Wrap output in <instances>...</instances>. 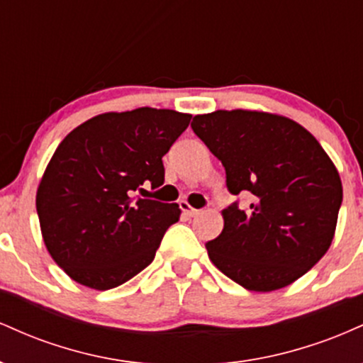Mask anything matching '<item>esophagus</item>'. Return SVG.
Instances as JSON below:
<instances>
[{"mask_svg": "<svg viewBox=\"0 0 363 363\" xmlns=\"http://www.w3.org/2000/svg\"><path fill=\"white\" fill-rule=\"evenodd\" d=\"M181 210L184 211V215H187V216L199 215V210H194L193 206H189V203H187V201H181Z\"/></svg>", "mask_w": 363, "mask_h": 363, "instance_id": "1", "label": "esophagus"}]
</instances>
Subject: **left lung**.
<instances>
[{
  "instance_id": "8db88e82",
  "label": "left lung",
  "mask_w": 363,
  "mask_h": 363,
  "mask_svg": "<svg viewBox=\"0 0 363 363\" xmlns=\"http://www.w3.org/2000/svg\"><path fill=\"white\" fill-rule=\"evenodd\" d=\"M191 128L223 164L232 194L251 193L247 210L225 208L208 257L244 289L273 291L303 277L328 252L343 187L319 141L298 123L262 111H215Z\"/></svg>"
}]
</instances>
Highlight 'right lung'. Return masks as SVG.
Masks as SVG:
<instances>
[{"label": "right lung", "mask_w": 363, "mask_h": 363, "mask_svg": "<svg viewBox=\"0 0 363 363\" xmlns=\"http://www.w3.org/2000/svg\"><path fill=\"white\" fill-rule=\"evenodd\" d=\"M193 116L140 107L99 114L74 128L49 160L35 206L45 247L72 280L109 290L155 257L177 203L133 198L164 184L162 157Z\"/></svg>", "instance_id": "add662e5"}]
</instances>
